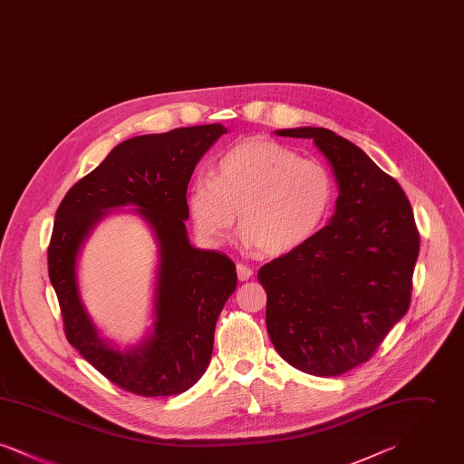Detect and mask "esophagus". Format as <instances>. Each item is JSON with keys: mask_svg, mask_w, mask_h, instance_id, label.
Instances as JSON below:
<instances>
[{"mask_svg": "<svg viewBox=\"0 0 464 464\" xmlns=\"http://www.w3.org/2000/svg\"><path fill=\"white\" fill-rule=\"evenodd\" d=\"M237 273H238V278L245 282V280H248L250 276H252V269L248 267V266L243 265V263H238L237 265Z\"/></svg>", "mask_w": 464, "mask_h": 464, "instance_id": "1", "label": "esophagus"}]
</instances>
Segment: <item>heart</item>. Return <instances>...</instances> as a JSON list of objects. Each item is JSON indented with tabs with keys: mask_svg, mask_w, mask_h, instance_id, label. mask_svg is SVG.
I'll list each match as a JSON object with an SVG mask.
<instances>
[{
	"mask_svg": "<svg viewBox=\"0 0 464 464\" xmlns=\"http://www.w3.org/2000/svg\"><path fill=\"white\" fill-rule=\"evenodd\" d=\"M334 177L325 163L301 158L273 139H252L226 150L188 195L199 237L224 242L237 221L242 242L267 256L288 254L314 237L331 212Z\"/></svg>",
	"mask_w": 464,
	"mask_h": 464,
	"instance_id": "obj_1",
	"label": "heart"
}]
</instances>
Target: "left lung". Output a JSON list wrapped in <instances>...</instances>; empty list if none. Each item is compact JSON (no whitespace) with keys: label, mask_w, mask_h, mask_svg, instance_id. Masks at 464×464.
<instances>
[{"label":"left lung","mask_w":464,"mask_h":464,"mask_svg":"<svg viewBox=\"0 0 464 464\" xmlns=\"http://www.w3.org/2000/svg\"><path fill=\"white\" fill-rule=\"evenodd\" d=\"M276 133L313 139L332 165L339 197L325 227L259 269L266 327L292 367L344 374L372 358L407 313L420 231L400 184L353 142L316 127Z\"/></svg>","instance_id":"obj_1"}]
</instances>
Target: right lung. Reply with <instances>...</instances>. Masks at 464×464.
<instances>
[{
  "label": "right lung",
  "instance_id": "add662e5",
  "mask_svg": "<svg viewBox=\"0 0 464 464\" xmlns=\"http://www.w3.org/2000/svg\"><path fill=\"white\" fill-rule=\"evenodd\" d=\"M221 123L132 137L80 179L61 201L48 245V276L67 341L101 374L140 397H170L205 374L222 308L237 288V266L221 252L195 248L184 221L186 191ZM135 204L160 246L156 327L139 349L120 353L99 335L81 303L75 261L91 227L110 208Z\"/></svg>",
  "mask_w": 464,
  "mask_h": 464
}]
</instances>
